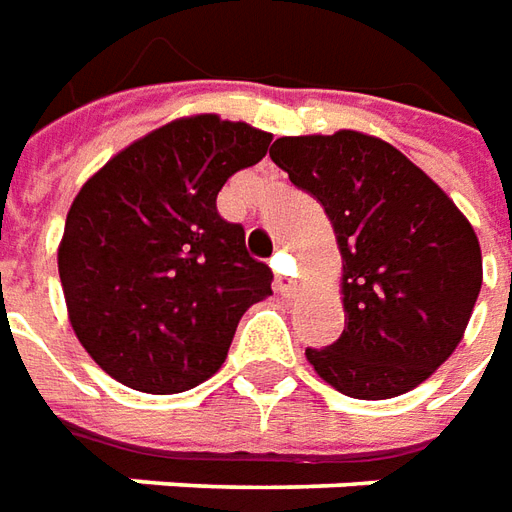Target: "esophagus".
Here are the masks:
<instances>
[{
	"label": "esophagus",
	"mask_w": 512,
	"mask_h": 512,
	"mask_svg": "<svg viewBox=\"0 0 512 512\" xmlns=\"http://www.w3.org/2000/svg\"><path fill=\"white\" fill-rule=\"evenodd\" d=\"M284 259H286V253H278L270 264H273V270H275V289H278L281 295H289V292L295 289V278L286 273Z\"/></svg>",
	"instance_id": "esophagus-1"
}]
</instances>
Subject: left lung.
<instances>
[{"instance_id":"left-lung-1","label":"left lung","mask_w":512,"mask_h":512,"mask_svg":"<svg viewBox=\"0 0 512 512\" xmlns=\"http://www.w3.org/2000/svg\"><path fill=\"white\" fill-rule=\"evenodd\" d=\"M270 157L317 198L344 262V331L308 364L355 400L400 397L447 361L482 286L477 234L424 170L361 132L278 137Z\"/></svg>"}]
</instances>
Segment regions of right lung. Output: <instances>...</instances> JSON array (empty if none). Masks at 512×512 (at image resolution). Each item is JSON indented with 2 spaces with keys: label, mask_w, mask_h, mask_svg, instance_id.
<instances>
[{
  "label": "right lung",
  "mask_w": 512,
  "mask_h": 512,
  "mask_svg": "<svg viewBox=\"0 0 512 512\" xmlns=\"http://www.w3.org/2000/svg\"><path fill=\"white\" fill-rule=\"evenodd\" d=\"M270 140L192 115L123 148L79 190L57 264L76 339L110 378L146 394L204 383L239 317L273 295L245 228L217 212L228 176L256 165Z\"/></svg>",
  "instance_id": "right-lung-1"
}]
</instances>
